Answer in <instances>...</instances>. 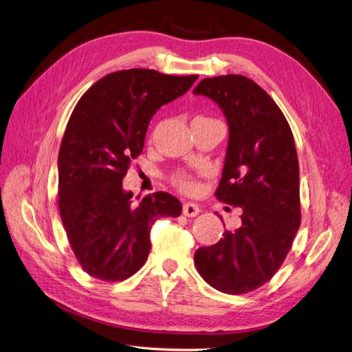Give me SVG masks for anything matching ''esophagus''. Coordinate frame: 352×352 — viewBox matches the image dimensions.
I'll list each match as a JSON object with an SVG mask.
<instances>
[{"instance_id":"34e87169","label":"esophagus","mask_w":352,"mask_h":352,"mask_svg":"<svg viewBox=\"0 0 352 352\" xmlns=\"http://www.w3.org/2000/svg\"><path fill=\"white\" fill-rule=\"evenodd\" d=\"M199 212H201L199 205L192 204V202H186L183 205V214L186 215V217H196Z\"/></svg>"}]
</instances>
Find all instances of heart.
Segmentation results:
<instances>
[{
	"instance_id": "1",
	"label": "heart",
	"mask_w": 352,
	"mask_h": 352,
	"mask_svg": "<svg viewBox=\"0 0 352 352\" xmlns=\"http://www.w3.org/2000/svg\"><path fill=\"white\" fill-rule=\"evenodd\" d=\"M173 182L178 188H182V190H186V192H192L196 188V182L193 179V177L190 174L184 173V170L177 173L173 177Z\"/></svg>"
}]
</instances>
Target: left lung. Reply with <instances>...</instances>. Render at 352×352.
<instances>
[{
    "mask_svg": "<svg viewBox=\"0 0 352 352\" xmlns=\"http://www.w3.org/2000/svg\"><path fill=\"white\" fill-rule=\"evenodd\" d=\"M195 95L212 99L226 117L229 142L215 196L242 210L241 226L195 253V266L215 290L244 294L281 267L300 226L299 162L283 111L253 80L204 78Z\"/></svg>",
    "mask_w": 352,
    "mask_h": 352,
    "instance_id": "left-lung-1",
    "label": "left lung"
}]
</instances>
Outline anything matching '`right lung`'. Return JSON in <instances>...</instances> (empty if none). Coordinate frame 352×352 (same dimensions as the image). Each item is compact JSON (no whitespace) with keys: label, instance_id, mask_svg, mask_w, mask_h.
<instances>
[{"label":"right lung","instance_id":"obj_1","mask_svg":"<svg viewBox=\"0 0 352 352\" xmlns=\"http://www.w3.org/2000/svg\"><path fill=\"white\" fill-rule=\"evenodd\" d=\"M196 80L146 68L116 71L77 102L59 148L58 204L69 245L90 276L110 283L132 276L148 257L151 224L182 214L166 192L133 204L122 182L141 155L151 117Z\"/></svg>","mask_w":352,"mask_h":352}]
</instances>
